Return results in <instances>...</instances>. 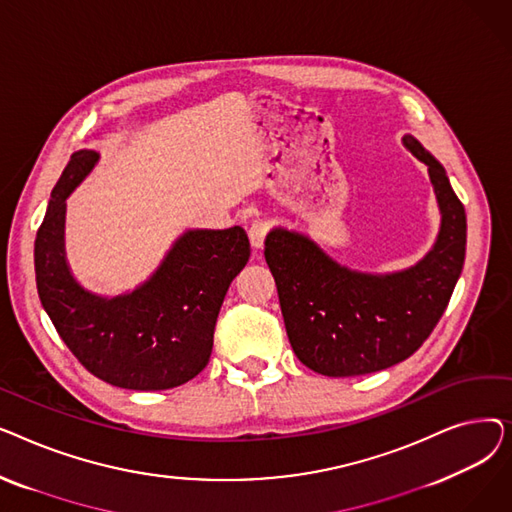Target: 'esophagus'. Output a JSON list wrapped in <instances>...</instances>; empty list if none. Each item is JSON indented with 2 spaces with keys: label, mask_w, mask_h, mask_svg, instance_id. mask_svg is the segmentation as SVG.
Instances as JSON below:
<instances>
[{
  "label": "esophagus",
  "mask_w": 512,
  "mask_h": 512,
  "mask_svg": "<svg viewBox=\"0 0 512 512\" xmlns=\"http://www.w3.org/2000/svg\"><path fill=\"white\" fill-rule=\"evenodd\" d=\"M265 236H267V226H265L263 222H255V224L249 228V240H251V247H253L255 251L263 249Z\"/></svg>",
  "instance_id": "1"
}]
</instances>
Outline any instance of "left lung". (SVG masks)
I'll use <instances>...</instances> for the list:
<instances>
[{
	"mask_svg": "<svg viewBox=\"0 0 512 512\" xmlns=\"http://www.w3.org/2000/svg\"><path fill=\"white\" fill-rule=\"evenodd\" d=\"M402 145L427 166L442 213L436 245L409 270L384 276L348 270L309 236L286 228L265 238L263 255L292 351L328 378L365 375L409 359L436 328L463 272L465 207L432 153L411 134Z\"/></svg>",
	"mask_w": 512,
	"mask_h": 512,
	"instance_id": "1",
	"label": "left lung"
}]
</instances>
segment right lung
I'll list each match as a JSON object with an SVG mask.
<instances>
[{"mask_svg":"<svg viewBox=\"0 0 512 512\" xmlns=\"http://www.w3.org/2000/svg\"><path fill=\"white\" fill-rule=\"evenodd\" d=\"M99 153H72L35 238V274L43 309L60 338L95 378L126 390H170L205 369L213 330L232 280L251 257L249 236L188 230L137 290L103 299L80 286L66 261V199Z\"/></svg>","mask_w":512,"mask_h":512,"instance_id":"1","label":"right lung"}]
</instances>
